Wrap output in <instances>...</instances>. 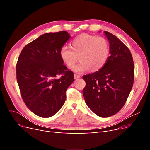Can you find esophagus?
Masks as SVG:
<instances>
[{"label":"esophagus","mask_w":150,"mask_h":150,"mask_svg":"<svg viewBox=\"0 0 150 150\" xmlns=\"http://www.w3.org/2000/svg\"><path fill=\"white\" fill-rule=\"evenodd\" d=\"M74 79H78V78H79V77H80V75L77 74H74Z\"/></svg>","instance_id":"1"}]
</instances>
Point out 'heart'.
<instances>
[{
	"instance_id": "b5f03b06",
	"label": "heart",
	"mask_w": 150,
	"mask_h": 150,
	"mask_svg": "<svg viewBox=\"0 0 150 150\" xmlns=\"http://www.w3.org/2000/svg\"><path fill=\"white\" fill-rule=\"evenodd\" d=\"M71 47L62 46L60 57L68 67H73L78 60L79 64L72 70L76 72L88 71H96L103 67L108 59L110 46L106 38L102 36L81 34L71 42Z\"/></svg>"
}]
</instances>
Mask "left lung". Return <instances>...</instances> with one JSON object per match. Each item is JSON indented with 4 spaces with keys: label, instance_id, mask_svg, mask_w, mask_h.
Segmentation results:
<instances>
[{
    "label": "left lung",
    "instance_id": "obj_1",
    "mask_svg": "<svg viewBox=\"0 0 150 150\" xmlns=\"http://www.w3.org/2000/svg\"><path fill=\"white\" fill-rule=\"evenodd\" d=\"M110 56L101 69L83 76L85 102L99 117L115 115L123 107L132 89L134 66L129 49L115 35L104 31Z\"/></svg>",
    "mask_w": 150,
    "mask_h": 150
}]
</instances>
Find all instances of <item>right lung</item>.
<instances>
[{
    "label": "right lung",
    "instance_id": "1",
    "mask_svg": "<svg viewBox=\"0 0 150 150\" xmlns=\"http://www.w3.org/2000/svg\"><path fill=\"white\" fill-rule=\"evenodd\" d=\"M70 37L66 31L42 34L27 44L18 58L16 77L21 96L40 117H51L59 111L74 81L73 72L63 64L59 54Z\"/></svg>",
    "mask_w": 150,
    "mask_h": 150
}]
</instances>
